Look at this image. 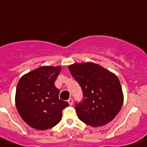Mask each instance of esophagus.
I'll use <instances>...</instances> for the list:
<instances>
[{"label": "esophagus", "mask_w": 147, "mask_h": 147, "mask_svg": "<svg viewBox=\"0 0 147 147\" xmlns=\"http://www.w3.org/2000/svg\"><path fill=\"white\" fill-rule=\"evenodd\" d=\"M67 102H68V103L69 104V105H73V100H72V98H69Z\"/></svg>", "instance_id": "obj_1"}]
</instances>
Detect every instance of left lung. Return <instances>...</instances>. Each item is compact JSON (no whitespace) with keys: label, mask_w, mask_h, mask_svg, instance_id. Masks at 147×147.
I'll list each match as a JSON object with an SVG mask.
<instances>
[{"label":"left lung","mask_w":147,"mask_h":147,"mask_svg":"<svg viewBox=\"0 0 147 147\" xmlns=\"http://www.w3.org/2000/svg\"><path fill=\"white\" fill-rule=\"evenodd\" d=\"M69 69L83 91V100L76 105L80 120L92 127L102 126L113 120L123 104L117 76L90 62L71 64Z\"/></svg>","instance_id":"obj_1"}]
</instances>
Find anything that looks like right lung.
Instances as JSON below:
<instances>
[{
    "label": "right lung",
    "instance_id": "right-lung-1",
    "mask_svg": "<svg viewBox=\"0 0 147 147\" xmlns=\"http://www.w3.org/2000/svg\"><path fill=\"white\" fill-rule=\"evenodd\" d=\"M60 66H41L22 76L16 92V106L28 125L46 130L62 119V111L69 103L59 99L60 91L55 86Z\"/></svg>",
    "mask_w": 147,
    "mask_h": 147
}]
</instances>
